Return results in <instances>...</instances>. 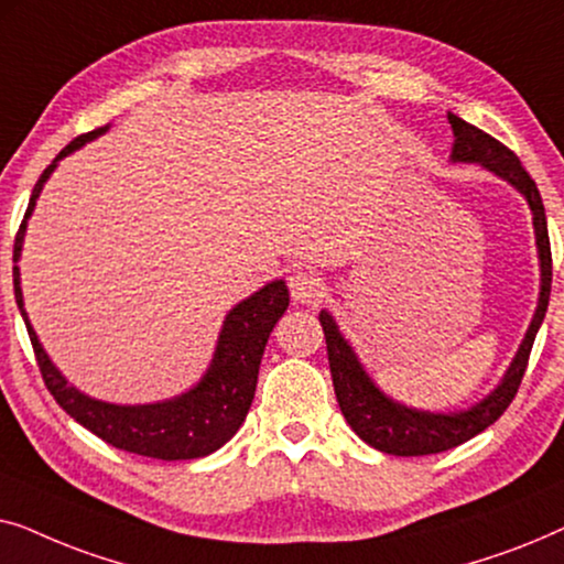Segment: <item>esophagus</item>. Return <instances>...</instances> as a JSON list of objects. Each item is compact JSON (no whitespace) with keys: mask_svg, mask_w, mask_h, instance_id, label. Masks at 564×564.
Instances as JSON below:
<instances>
[{"mask_svg":"<svg viewBox=\"0 0 564 564\" xmlns=\"http://www.w3.org/2000/svg\"><path fill=\"white\" fill-rule=\"evenodd\" d=\"M288 288H290V295L295 303L300 305H318L321 297H323V282L318 274L313 272H292L290 280H288Z\"/></svg>","mask_w":564,"mask_h":564,"instance_id":"1","label":"esophagus"}]
</instances>
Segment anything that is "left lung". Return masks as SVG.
<instances>
[{"label": "left lung", "instance_id": "8db88e82", "mask_svg": "<svg viewBox=\"0 0 564 564\" xmlns=\"http://www.w3.org/2000/svg\"><path fill=\"white\" fill-rule=\"evenodd\" d=\"M449 118L454 143H452V164H480L500 180L519 189L523 199L529 203V210L534 215V236L539 251V303L534 318L529 323L527 336L516 351L511 367L506 369L503 380L485 395L480 403L465 408V411L452 413H434L421 411V408H408L398 400L377 388V382L361 365L357 351L346 341L341 330H338L334 315L321 311V326L326 334L328 365L330 377H334V390L338 408H341L344 419L354 429L361 442L375 446L377 452L395 454V457H423V454H438L454 446L469 442V438L492 426L511 400L519 392L521 377L527 372L531 346H534L536 330L542 326L546 305H550L552 290V251H550V234H546V215L542 205L534 180H531L527 169L521 166L519 156L508 151L503 143L496 138L482 133L480 128L469 126L457 115H446Z\"/></svg>", "mask_w": 564, "mask_h": 564}]
</instances>
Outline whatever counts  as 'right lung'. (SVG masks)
Returning <instances> with one entry per match:
<instances>
[{
	"mask_svg": "<svg viewBox=\"0 0 564 564\" xmlns=\"http://www.w3.org/2000/svg\"><path fill=\"white\" fill-rule=\"evenodd\" d=\"M107 130H110V126L74 138L53 159V164L41 174V180H37L33 195H30L25 220H22L18 238H14V300H18L22 321H25L30 341H33L45 388L51 390L56 403L76 423H82L84 429H89L102 442L118 446V449L141 454V457L166 462L207 457V454L220 449L241 429L246 413H249L253 392H257L261 354H264V346L274 323L282 318L290 305V292L284 280L267 282L259 292H253V295L230 307L226 321H223L210 367L205 369L199 382L192 384L182 395L159 400V403L120 405L84 395L82 390L68 384L66 377L58 372V367L45 354L41 338H37L33 326H30L18 267L22 241H25L28 218L35 210L43 184L56 172L58 161L68 156V153H74L76 149H82L84 143L95 141V138L107 133Z\"/></svg>",
	"mask_w": 564,
	"mask_h": 564,
	"instance_id": "add662e5",
	"label": "right lung"
}]
</instances>
